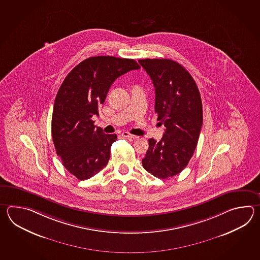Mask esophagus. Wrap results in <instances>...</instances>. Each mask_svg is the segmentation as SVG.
Returning a JSON list of instances; mask_svg holds the SVG:
<instances>
[{"label":"esophagus","instance_id":"obj_1","mask_svg":"<svg viewBox=\"0 0 260 260\" xmlns=\"http://www.w3.org/2000/svg\"><path fill=\"white\" fill-rule=\"evenodd\" d=\"M122 137L123 138H129V139H137L138 138V136H135V135H131V134H129L128 132H123L122 134Z\"/></svg>","mask_w":260,"mask_h":260}]
</instances>
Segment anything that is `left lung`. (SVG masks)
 <instances>
[{
  "label": "left lung",
  "mask_w": 260,
  "mask_h": 260,
  "mask_svg": "<svg viewBox=\"0 0 260 260\" xmlns=\"http://www.w3.org/2000/svg\"><path fill=\"white\" fill-rule=\"evenodd\" d=\"M138 62L154 85L155 113L166 127L159 142L149 138L142 165L146 171L165 179L182 171L193 155L203 125L201 94L189 72L176 61Z\"/></svg>",
  "instance_id": "obj_1"
}]
</instances>
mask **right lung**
I'll return each instance as SVG.
<instances>
[{
    "label": "right lung",
    "instance_id": "right-lung-1",
    "mask_svg": "<svg viewBox=\"0 0 260 260\" xmlns=\"http://www.w3.org/2000/svg\"><path fill=\"white\" fill-rule=\"evenodd\" d=\"M140 66L134 59L110 55L89 57L70 72L55 96L52 138L56 154L80 180L94 177L109 162L115 134L106 135L91 119L99 116L111 84Z\"/></svg>",
    "mask_w": 260,
    "mask_h": 260
}]
</instances>
